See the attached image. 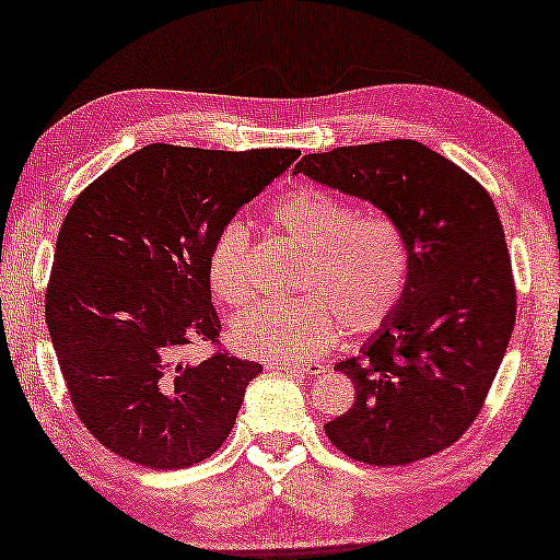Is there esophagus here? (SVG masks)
Segmentation results:
<instances>
[{
  "label": "esophagus",
  "mask_w": 560,
  "mask_h": 560,
  "mask_svg": "<svg viewBox=\"0 0 560 560\" xmlns=\"http://www.w3.org/2000/svg\"><path fill=\"white\" fill-rule=\"evenodd\" d=\"M265 370H278L285 374H295V377H307V374H319L323 366L319 364H290V362H268Z\"/></svg>",
  "instance_id": "esophagus-1"
}]
</instances>
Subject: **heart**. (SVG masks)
Wrapping results in <instances>:
<instances>
[{"label":"heart","mask_w":560,"mask_h":560,"mask_svg":"<svg viewBox=\"0 0 560 560\" xmlns=\"http://www.w3.org/2000/svg\"><path fill=\"white\" fill-rule=\"evenodd\" d=\"M272 223L305 253L300 298L260 302L235 317L237 352L275 362H307L347 335L382 327L401 302L409 275L405 235L389 215L366 210L319 186H298L275 200ZM208 282L231 307L253 295L250 233L231 220L208 247Z\"/></svg>","instance_id":"obj_1"}]
</instances>
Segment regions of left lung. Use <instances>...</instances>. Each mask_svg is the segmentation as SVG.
<instances>
[{"instance_id":"1","label":"left lung","mask_w":560,"mask_h":560,"mask_svg":"<svg viewBox=\"0 0 560 560\" xmlns=\"http://www.w3.org/2000/svg\"><path fill=\"white\" fill-rule=\"evenodd\" d=\"M292 173L370 200L405 235L401 302L360 357L335 366L352 409L325 424L342 454L407 466L444 452L487 401L516 323V285L489 190L424 143L307 153Z\"/></svg>"}]
</instances>
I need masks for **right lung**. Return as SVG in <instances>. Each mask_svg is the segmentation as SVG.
Wrapping results in <instances>:
<instances>
[{
  "label": "right lung",
  "mask_w": 560,
  "mask_h": 560,
  "mask_svg": "<svg viewBox=\"0 0 560 560\" xmlns=\"http://www.w3.org/2000/svg\"><path fill=\"white\" fill-rule=\"evenodd\" d=\"M298 155L151 143L73 200L44 315L71 407L108 452L168 471L223 446L262 366L218 347L208 247ZM198 341L214 354L186 363Z\"/></svg>",
  "instance_id": "add662e5"
}]
</instances>
